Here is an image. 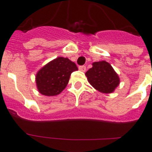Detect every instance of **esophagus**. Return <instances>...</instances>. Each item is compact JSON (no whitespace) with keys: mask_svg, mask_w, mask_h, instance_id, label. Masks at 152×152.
<instances>
[{"mask_svg":"<svg viewBox=\"0 0 152 152\" xmlns=\"http://www.w3.org/2000/svg\"><path fill=\"white\" fill-rule=\"evenodd\" d=\"M78 68L81 72H85L86 71V66H84V65H80V66H79Z\"/></svg>","mask_w":152,"mask_h":152,"instance_id":"esophagus-1","label":"esophagus"}]
</instances>
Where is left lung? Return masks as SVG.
Masks as SVG:
<instances>
[{
  "instance_id": "obj_1",
  "label": "left lung",
  "mask_w": 152,
  "mask_h": 152,
  "mask_svg": "<svg viewBox=\"0 0 152 152\" xmlns=\"http://www.w3.org/2000/svg\"><path fill=\"white\" fill-rule=\"evenodd\" d=\"M85 75L90 84L104 94L113 92L119 84V76L110 64L105 61L93 63V67Z\"/></svg>"
}]
</instances>
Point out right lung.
I'll use <instances>...</instances> for the list:
<instances>
[{
  "mask_svg": "<svg viewBox=\"0 0 152 152\" xmlns=\"http://www.w3.org/2000/svg\"><path fill=\"white\" fill-rule=\"evenodd\" d=\"M78 70L75 63L67 58L58 57L45 64L36 75L37 88L42 94H59L69 81L71 74Z\"/></svg>",
  "mask_w": 152,
  "mask_h": 152,
  "instance_id": "add662e5",
  "label": "right lung"
}]
</instances>
